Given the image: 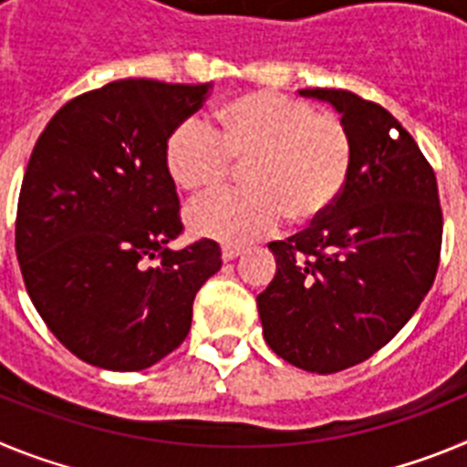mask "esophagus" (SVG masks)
<instances>
[{"instance_id": "esophagus-1", "label": "esophagus", "mask_w": 467, "mask_h": 467, "mask_svg": "<svg viewBox=\"0 0 467 467\" xmlns=\"http://www.w3.org/2000/svg\"><path fill=\"white\" fill-rule=\"evenodd\" d=\"M241 254H243V247H236V245L222 247V259H224V262H234V259L241 257Z\"/></svg>"}]
</instances>
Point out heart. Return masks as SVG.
Returning a JSON list of instances; mask_svg holds the SVG:
<instances>
[{"label":"heart","instance_id":"1","mask_svg":"<svg viewBox=\"0 0 467 467\" xmlns=\"http://www.w3.org/2000/svg\"><path fill=\"white\" fill-rule=\"evenodd\" d=\"M247 161V189L198 198L187 226L201 238L245 245L269 236L285 222L323 214L344 189L353 144L344 123L313 105L280 93L236 98L217 114V128L184 119L168 138L166 166L187 192H205Z\"/></svg>","mask_w":467,"mask_h":467}]
</instances>
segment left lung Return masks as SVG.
Segmentation results:
<instances>
[{
    "mask_svg": "<svg viewBox=\"0 0 467 467\" xmlns=\"http://www.w3.org/2000/svg\"><path fill=\"white\" fill-rule=\"evenodd\" d=\"M299 95L339 111L353 161L308 229L269 243L275 275L257 308L275 356L334 374L372 358L416 313L440 264L442 208L431 163L390 111L350 90Z\"/></svg>",
    "mask_w": 467,
    "mask_h": 467,
    "instance_id": "1",
    "label": "left lung"
}]
</instances>
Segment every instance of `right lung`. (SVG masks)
<instances>
[{"instance_id": "right-lung-1", "label": "right lung", "mask_w": 467, "mask_h": 467, "mask_svg": "<svg viewBox=\"0 0 467 467\" xmlns=\"http://www.w3.org/2000/svg\"><path fill=\"white\" fill-rule=\"evenodd\" d=\"M210 88L111 81L60 107L32 150L16 254L44 323L88 365H156L187 339L193 296L220 271L214 241L168 247L182 222L166 144Z\"/></svg>"}]
</instances>
